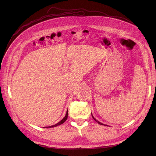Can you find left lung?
Returning <instances> with one entry per match:
<instances>
[{"instance_id": "left-lung-1", "label": "left lung", "mask_w": 156, "mask_h": 156, "mask_svg": "<svg viewBox=\"0 0 156 156\" xmlns=\"http://www.w3.org/2000/svg\"><path fill=\"white\" fill-rule=\"evenodd\" d=\"M92 116L93 119H94V120H95V121L96 122H98V123H99V124H100V125H103L102 123H101V122H99V121H97V120L96 119H95V118H94V116H92Z\"/></svg>"}]
</instances>
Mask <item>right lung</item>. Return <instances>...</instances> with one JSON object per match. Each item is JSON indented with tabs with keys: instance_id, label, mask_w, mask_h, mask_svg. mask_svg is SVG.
I'll return each mask as SVG.
<instances>
[{
	"instance_id": "obj_1",
	"label": "right lung",
	"mask_w": 156,
	"mask_h": 156,
	"mask_svg": "<svg viewBox=\"0 0 156 156\" xmlns=\"http://www.w3.org/2000/svg\"><path fill=\"white\" fill-rule=\"evenodd\" d=\"M68 111H67V112H66V116H65V117L61 120V121H60L58 123H57V124H55V125H52V126H47L46 128H51V127H55V126H58V125H61V124H62V123H64V122L66 121V120L67 119V118H68Z\"/></svg>"
}]
</instances>
